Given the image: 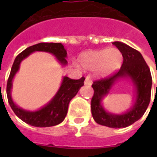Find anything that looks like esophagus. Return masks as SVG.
I'll use <instances>...</instances> for the list:
<instances>
[{
  "mask_svg": "<svg viewBox=\"0 0 157 157\" xmlns=\"http://www.w3.org/2000/svg\"><path fill=\"white\" fill-rule=\"evenodd\" d=\"M85 85L86 86H91L92 85V81H91V80L90 79V77H86V80H85Z\"/></svg>",
  "mask_w": 157,
  "mask_h": 157,
  "instance_id": "34e87169",
  "label": "esophagus"
}]
</instances>
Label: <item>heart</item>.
I'll use <instances>...</instances> for the list:
<instances>
[{
  "mask_svg": "<svg viewBox=\"0 0 157 157\" xmlns=\"http://www.w3.org/2000/svg\"><path fill=\"white\" fill-rule=\"evenodd\" d=\"M79 62L84 69L95 71L98 76L106 77L115 73L121 67L123 55L116 47L90 50L79 56Z\"/></svg>",
  "mask_w": 157,
  "mask_h": 157,
  "instance_id": "obj_1",
  "label": "heart"
}]
</instances>
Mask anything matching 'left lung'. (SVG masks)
Here are the masks:
<instances>
[{"mask_svg": "<svg viewBox=\"0 0 157 157\" xmlns=\"http://www.w3.org/2000/svg\"><path fill=\"white\" fill-rule=\"evenodd\" d=\"M122 53L123 63L119 71L108 78L94 81L92 85L94 94L91 99V112L98 124L110 128H124L141 118L146 112L151 99V75L144 57L124 43H112ZM122 78H129L135 87L134 104L121 114H114L105 110L101 103L114 83Z\"/></svg>", "mask_w": 157, "mask_h": 157, "instance_id": "obj_1", "label": "left lung"}]
</instances>
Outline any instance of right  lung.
<instances>
[{
	"instance_id": "add662e5",
	"label": "right lung",
	"mask_w": 157,
	"mask_h": 157,
	"mask_svg": "<svg viewBox=\"0 0 157 157\" xmlns=\"http://www.w3.org/2000/svg\"><path fill=\"white\" fill-rule=\"evenodd\" d=\"M40 51L52 54L63 66L67 64L66 58L67 50L61 43H38L24 50L16 57L11 68L10 74L7 81L6 93L10 106L17 117L27 124L36 127H50L57 125L63 121L67 113L68 105L71 98L78 93L81 86H84L85 78L72 80L63 76L59 90L51 100L44 107L36 111H28L18 107L12 99L11 90L13 86V79L19 70L21 62L28 58L32 53Z\"/></svg>"
}]
</instances>
